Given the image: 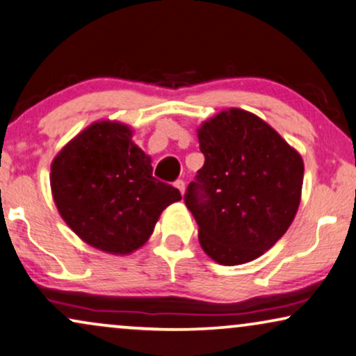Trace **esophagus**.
Wrapping results in <instances>:
<instances>
[{
    "label": "esophagus",
    "mask_w": 356,
    "mask_h": 356,
    "mask_svg": "<svg viewBox=\"0 0 356 356\" xmlns=\"http://www.w3.org/2000/svg\"><path fill=\"white\" fill-rule=\"evenodd\" d=\"M174 186L177 187V188H179V192H181L182 195H184V192H186V182H184L182 179H177V181L174 182Z\"/></svg>",
    "instance_id": "34e87169"
}]
</instances>
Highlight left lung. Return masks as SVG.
I'll list each match as a JSON object with an SVG mask.
<instances>
[{
  "mask_svg": "<svg viewBox=\"0 0 356 356\" xmlns=\"http://www.w3.org/2000/svg\"><path fill=\"white\" fill-rule=\"evenodd\" d=\"M205 164L184 202L202 249L218 264L257 259L286 233L300 207L301 156L254 113L229 108L198 130Z\"/></svg>",
  "mask_w": 356,
  "mask_h": 356,
  "instance_id": "left-lung-1",
  "label": "left lung"
}]
</instances>
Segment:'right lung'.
<instances>
[{
  "label": "right lung",
  "mask_w": 356,
  "mask_h": 356,
  "mask_svg": "<svg viewBox=\"0 0 356 356\" xmlns=\"http://www.w3.org/2000/svg\"><path fill=\"white\" fill-rule=\"evenodd\" d=\"M55 205L92 248L130 254L153 233L161 211L181 192L153 177L151 159L117 122H97L74 136L51 163Z\"/></svg>",
  "instance_id": "obj_1"
}]
</instances>
